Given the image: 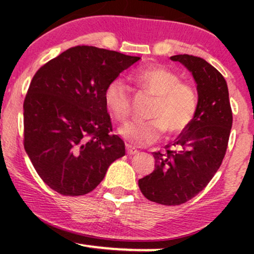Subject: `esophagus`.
I'll return each instance as SVG.
<instances>
[{"label": "esophagus", "instance_id": "obj_1", "mask_svg": "<svg viewBox=\"0 0 254 254\" xmlns=\"http://www.w3.org/2000/svg\"><path fill=\"white\" fill-rule=\"evenodd\" d=\"M127 155H135V154L138 153V150L135 149V148H132V147H131V145L127 144Z\"/></svg>", "mask_w": 254, "mask_h": 254}]
</instances>
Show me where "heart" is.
I'll return each instance as SVG.
<instances>
[{"label": "heart", "instance_id": "b5f03b06", "mask_svg": "<svg viewBox=\"0 0 254 254\" xmlns=\"http://www.w3.org/2000/svg\"><path fill=\"white\" fill-rule=\"evenodd\" d=\"M137 88L154 95L148 112L150 119L124 124L119 133L130 143L148 145L161 138L165 131L178 135L193 123L198 112L197 90L191 83L182 81L180 75L165 65H149L132 75ZM105 104L117 121L124 122L132 112V89L122 77L107 83Z\"/></svg>", "mask_w": 254, "mask_h": 254}]
</instances>
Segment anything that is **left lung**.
Wrapping results in <instances>:
<instances>
[{"label":"left lung","mask_w":254,"mask_h":254,"mask_svg":"<svg viewBox=\"0 0 254 254\" xmlns=\"http://www.w3.org/2000/svg\"><path fill=\"white\" fill-rule=\"evenodd\" d=\"M197 83L198 112L193 123L165 151H154L155 170L138 180L147 199L179 205L197 196L215 176L228 147L233 112L227 82L220 71L200 57L176 55Z\"/></svg>","instance_id":"1"}]
</instances>
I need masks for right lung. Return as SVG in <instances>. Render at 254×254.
Instances as JSON below:
<instances>
[{"instance_id": "right-lung-1", "label": "right lung", "mask_w": 254, "mask_h": 254, "mask_svg": "<svg viewBox=\"0 0 254 254\" xmlns=\"http://www.w3.org/2000/svg\"><path fill=\"white\" fill-rule=\"evenodd\" d=\"M138 60L77 45L34 74L24 101V147L52 190L71 197L89 193L125 155L124 142L112 133L104 92Z\"/></svg>"}]
</instances>
